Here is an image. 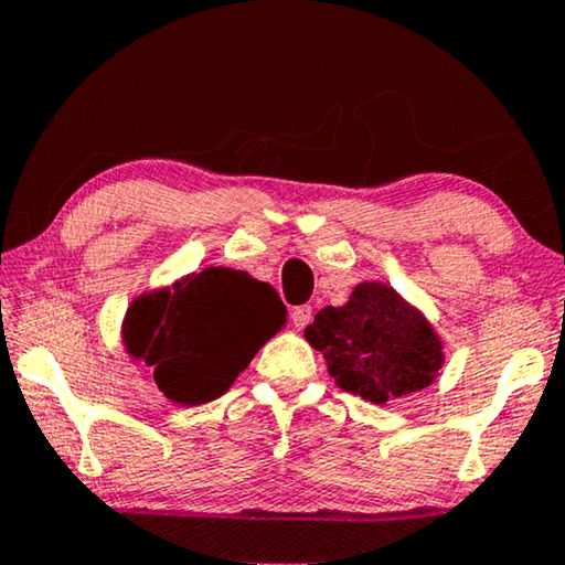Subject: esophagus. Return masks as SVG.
I'll return each instance as SVG.
<instances>
[{
	"label": "esophagus",
	"instance_id": "obj_1",
	"mask_svg": "<svg viewBox=\"0 0 565 565\" xmlns=\"http://www.w3.org/2000/svg\"><path fill=\"white\" fill-rule=\"evenodd\" d=\"M309 320H312V307H309V305H299V307L291 309V324L297 330L305 328Z\"/></svg>",
	"mask_w": 565,
	"mask_h": 565
}]
</instances>
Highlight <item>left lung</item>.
<instances>
[{
	"mask_svg": "<svg viewBox=\"0 0 565 565\" xmlns=\"http://www.w3.org/2000/svg\"><path fill=\"white\" fill-rule=\"evenodd\" d=\"M305 338L335 384L371 404L423 392L445 363L427 317L384 281H363L343 307L320 309Z\"/></svg>",
	"mask_w": 565,
	"mask_h": 565,
	"instance_id": "obj_1",
	"label": "left lung"
}]
</instances>
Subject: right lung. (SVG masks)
<instances>
[{
    "mask_svg": "<svg viewBox=\"0 0 565 565\" xmlns=\"http://www.w3.org/2000/svg\"><path fill=\"white\" fill-rule=\"evenodd\" d=\"M286 324L271 284L210 266L127 307L122 345L146 363L166 399L196 407L217 399Z\"/></svg>",
    "mask_w": 565,
    "mask_h": 565,
    "instance_id": "right-lung-1",
    "label": "right lung"
}]
</instances>
